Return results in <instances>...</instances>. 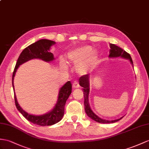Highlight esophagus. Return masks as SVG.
I'll return each mask as SVG.
<instances>
[{
    "label": "esophagus",
    "mask_w": 149,
    "mask_h": 149,
    "mask_svg": "<svg viewBox=\"0 0 149 149\" xmlns=\"http://www.w3.org/2000/svg\"><path fill=\"white\" fill-rule=\"evenodd\" d=\"M79 86V82L78 81H75L73 82V83H72V87H73L74 88H78Z\"/></svg>",
    "instance_id": "obj_1"
}]
</instances>
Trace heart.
Here are the masks:
<instances>
[{
	"mask_svg": "<svg viewBox=\"0 0 149 149\" xmlns=\"http://www.w3.org/2000/svg\"><path fill=\"white\" fill-rule=\"evenodd\" d=\"M69 63L78 64L77 71L81 74L87 73L95 66L99 60V54L96 50H93L92 46L83 45L71 50L67 55ZM60 63L64 70L67 69V64L63 59L60 60Z\"/></svg>",
	"mask_w": 149,
	"mask_h": 149,
	"instance_id": "heart-1",
	"label": "heart"
}]
</instances>
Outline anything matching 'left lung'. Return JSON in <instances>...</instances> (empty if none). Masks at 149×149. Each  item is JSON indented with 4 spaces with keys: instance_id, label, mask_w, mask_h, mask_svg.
<instances>
[{
    "instance_id": "8db88e82",
    "label": "left lung",
    "mask_w": 149,
    "mask_h": 149,
    "mask_svg": "<svg viewBox=\"0 0 149 149\" xmlns=\"http://www.w3.org/2000/svg\"><path fill=\"white\" fill-rule=\"evenodd\" d=\"M109 45H110L111 49L109 51L110 54L109 57H121L123 58H125V59H128L130 61V62H131V63L133 66L132 57L128 52H126L125 50H123L121 48H120V47H119L114 44L110 43ZM79 85H80V86L83 88V95H84V98H85V102H84L85 110L86 114L88 117H90L92 119H93V121L100 123H112L118 121L123 118L122 117L119 119H116V120L109 121V120H106V119H101L99 116H97L95 114H94V112L92 111L91 109H90L89 103H88V95H89V92H90L89 74H85V75L82 76V77L79 78Z\"/></svg>"
}]
</instances>
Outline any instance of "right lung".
Returning <instances> with one entry per match:
<instances>
[{
    "mask_svg": "<svg viewBox=\"0 0 149 149\" xmlns=\"http://www.w3.org/2000/svg\"><path fill=\"white\" fill-rule=\"evenodd\" d=\"M55 44V42L47 39H42L32 43L25 48L21 53L16 62V66L13 74L12 82L14 88V77L16 72L21 64L33 59H40L46 62H50L54 59V55L49 52L50 47ZM72 85L70 81L61 87L58 96L57 102L53 109L49 113L40 116L31 115L25 112L18 104L16 95L14 94V100L17 110L27 120L37 125L45 126L56 124L62 119L64 113V106L66 100L71 93Z\"/></svg>",
    "mask_w": 149,
    "mask_h": 149,
    "instance_id": "obj_1",
    "label": "right lung"
}]
</instances>
